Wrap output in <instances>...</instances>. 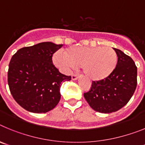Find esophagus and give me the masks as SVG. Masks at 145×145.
I'll return each mask as SVG.
<instances>
[{
	"mask_svg": "<svg viewBox=\"0 0 145 145\" xmlns=\"http://www.w3.org/2000/svg\"><path fill=\"white\" fill-rule=\"evenodd\" d=\"M78 78V75H72V80H77V79Z\"/></svg>",
	"mask_w": 145,
	"mask_h": 145,
	"instance_id": "1",
	"label": "esophagus"
}]
</instances>
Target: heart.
I'll list each match as a JSON object with an SVG mask.
<instances>
[{"instance_id":"1","label":"heart","mask_w":145,"mask_h":145,"mask_svg":"<svg viewBox=\"0 0 145 145\" xmlns=\"http://www.w3.org/2000/svg\"><path fill=\"white\" fill-rule=\"evenodd\" d=\"M54 63L64 72L70 69L82 67L86 78L93 81L105 80L117 66L118 56L109 47H70L65 53L57 52Z\"/></svg>"}]
</instances>
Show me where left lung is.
Here are the masks:
<instances>
[{
  "instance_id": "8db88e82",
  "label": "left lung",
  "mask_w": 145,
  "mask_h": 145,
  "mask_svg": "<svg viewBox=\"0 0 145 145\" xmlns=\"http://www.w3.org/2000/svg\"><path fill=\"white\" fill-rule=\"evenodd\" d=\"M113 49L118 56L114 72L105 80L92 82L90 91L84 94L93 110L102 113L116 112L124 107L137 85V67L134 60L122 51Z\"/></svg>"
}]
</instances>
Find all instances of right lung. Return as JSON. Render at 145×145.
Masks as SVG:
<instances>
[{"label": "right lung", "instance_id": "1", "mask_svg": "<svg viewBox=\"0 0 145 145\" xmlns=\"http://www.w3.org/2000/svg\"><path fill=\"white\" fill-rule=\"evenodd\" d=\"M62 46L43 42L20 48L11 57L8 84L15 101L26 110L45 113L59 102L61 83L71 80L52 62L53 54Z\"/></svg>", "mask_w": 145, "mask_h": 145}]
</instances>
